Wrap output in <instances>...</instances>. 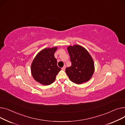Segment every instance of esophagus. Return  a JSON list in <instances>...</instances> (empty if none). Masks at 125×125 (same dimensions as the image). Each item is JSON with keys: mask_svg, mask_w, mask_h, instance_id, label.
Returning <instances> with one entry per match:
<instances>
[{"mask_svg": "<svg viewBox=\"0 0 125 125\" xmlns=\"http://www.w3.org/2000/svg\"><path fill=\"white\" fill-rule=\"evenodd\" d=\"M65 68H66V66H65V65H64L63 67L62 68V70H65Z\"/></svg>", "mask_w": 125, "mask_h": 125, "instance_id": "esophagus-1", "label": "esophagus"}]
</instances>
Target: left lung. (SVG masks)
Masks as SVG:
<instances>
[{"label": "left lung", "instance_id": "1", "mask_svg": "<svg viewBox=\"0 0 125 125\" xmlns=\"http://www.w3.org/2000/svg\"><path fill=\"white\" fill-rule=\"evenodd\" d=\"M67 49L72 65L65 72L70 80L77 84L88 81L94 72V62L88 51L79 45L69 46Z\"/></svg>", "mask_w": 125, "mask_h": 125}]
</instances>
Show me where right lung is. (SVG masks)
I'll return each mask as SVG.
<instances>
[{
	"label": "right lung",
	"mask_w": 125,
	"mask_h": 125,
	"mask_svg": "<svg viewBox=\"0 0 125 125\" xmlns=\"http://www.w3.org/2000/svg\"><path fill=\"white\" fill-rule=\"evenodd\" d=\"M57 47L44 48L36 55L31 64V73L37 82L44 85L52 84L61 69L57 65L54 53Z\"/></svg>",
	"instance_id": "1"
}]
</instances>
